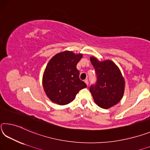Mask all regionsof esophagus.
Masks as SVG:
<instances>
[{
    "instance_id": "obj_1",
    "label": "esophagus",
    "mask_w": 150,
    "mask_h": 150,
    "mask_svg": "<svg viewBox=\"0 0 150 150\" xmlns=\"http://www.w3.org/2000/svg\"><path fill=\"white\" fill-rule=\"evenodd\" d=\"M84 82H85L86 84V85H87V86H88V84H89V82H88V79L85 80H84Z\"/></svg>"
}]
</instances>
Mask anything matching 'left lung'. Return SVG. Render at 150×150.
<instances>
[{"label": "left lung", "instance_id": "left-lung-1", "mask_svg": "<svg viewBox=\"0 0 150 150\" xmlns=\"http://www.w3.org/2000/svg\"><path fill=\"white\" fill-rule=\"evenodd\" d=\"M94 66L96 82L90 86V92L98 106L108 109L122 99L124 91V80L119 68L110 60L100 62L90 58Z\"/></svg>", "mask_w": 150, "mask_h": 150}]
</instances>
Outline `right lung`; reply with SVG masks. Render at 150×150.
Instances as JSON below:
<instances>
[{
    "instance_id": "add662e5",
    "label": "right lung",
    "mask_w": 150,
    "mask_h": 150,
    "mask_svg": "<svg viewBox=\"0 0 150 150\" xmlns=\"http://www.w3.org/2000/svg\"><path fill=\"white\" fill-rule=\"evenodd\" d=\"M82 54L71 51L57 54L49 61L43 75L42 84L47 96L51 101L66 105L74 100L80 90L87 87L80 80L76 65Z\"/></svg>"
}]
</instances>
